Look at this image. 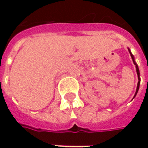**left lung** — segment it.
Masks as SVG:
<instances>
[{
	"label": "left lung",
	"instance_id": "obj_1",
	"mask_svg": "<svg viewBox=\"0 0 148 148\" xmlns=\"http://www.w3.org/2000/svg\"><path fill=\"white\" fill-rule=\"evenodd\" d=\"M128 51H129V49H128ZM129 52H130L131 54V56H132V60H133V62L134 64L136 65V72H137V75H138V78H139V82H138V84H137V88H136V93H135V96H134V97L136 96L137 93H138V90H139V88H140V71H139V68H138V66H137V64L136 63V62H135V60H134V57L133 55H132V53H131V51H129Z\"/></svg>",
	"mask_w": 148,
	"mask_h": 148
}]
</instances>
